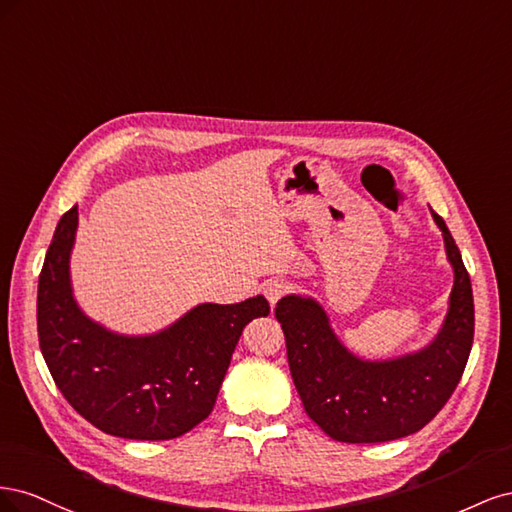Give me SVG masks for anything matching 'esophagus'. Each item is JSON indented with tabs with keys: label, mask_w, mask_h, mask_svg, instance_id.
<instances>
[{
	"label": "esophagus",
	"mask_w": 512,
	"mask_h": 512,
	"mask_svg": "<svg viewBox=\"0 0 512 512\" xmlns=\"http://www.w3.org/2000/svg\"><path fill=\"white\" fill-rule=\"evenodd\" d=\"M288 290H290V286L284 280H271V282L265 284V297L271 303V307H275L277 301L286 297Z\"/></svg>",
	"instance_id": "34e87169"
}]
</instances>
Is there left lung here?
Segmentation results:
<instances>
[{
  "instance_id": "obj_1",
  "label": "left lung",
  "mask_w": 512,
  "mask_h": 512,
  "mask_svg": "<svg viewBox=\"0 0 512 512\" xmlns=\"http://www.w3.org/2000/svg\"><path fill=\"white\" fill-rule=\"evenodd\" d=\"M431 215L442 230L455 282L442 329L427 348L389 361H363L339 342L314 299L288 294L277 301L275 318L286 335L303 408L337 442H389L416 433L444 408L466 369L474 339L470 275L451 230L436 211Z\"/></svg>"
}]
</instances>
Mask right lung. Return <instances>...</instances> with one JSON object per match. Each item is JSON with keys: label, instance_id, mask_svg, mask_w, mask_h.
<instances>
[{"label": "right lung", "instance_id": "right-lung-1", "mask_svg": "<svg viewBox=\"0 0 512 512\" xmlns=\"http://www.w3.org/2000/svg\"><path fill=\"white\" fill-rule=\"evenodd\" d=\"M79 209L61 215L38 280V339L57 389L104 433L173 440L211 414L247 322L269 314L258 297L203 303L153 335H119L74 301L70 254Z\"/></svg>", "mask_w": 512, "mask_h": 512}]
</instances>
